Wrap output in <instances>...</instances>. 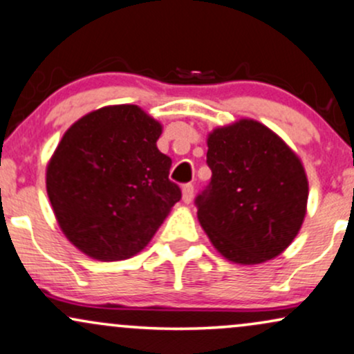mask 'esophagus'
Masks as SVG:
<instances>
[{"label":"esophagus","instance_id":"obj_1","mask_svg":"<svg viewBox=\"0 0 354 354\" xmlns=\"http://www.w3.org/2000/svg\"><path fill=\"white\" fill-rule=\"evenodd\" d=\"M193 196H194V186L193 185H185L183 186V201L186 204H189L193 201Z\"/></svg>","mask_w":354,"mask_h":354}]
</instances>
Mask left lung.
Listing matches in <instances>:
<instances>
[{"instance_id": "8db88e82", "label": "left lung", "mask_w": 354, "mask_h": 354, "mask_svg": "<svg viewBox=\"0 0 354 354\" xmlns=\"http://www.w3.org/2000/svg\"><path fill=\"white\" fill-rule=\"evenodd\" d=\"M211 183L196 198L198 219L227 261L262 263L282 254L306 214L308 180L287 143L242 118L207 136Z\"/></svg>"}]
</instances>
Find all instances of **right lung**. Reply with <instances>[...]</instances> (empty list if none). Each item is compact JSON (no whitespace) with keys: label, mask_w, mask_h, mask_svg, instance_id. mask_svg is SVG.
I'll use <instances>...</instances> for the list:
<instances>
[{"label":"right lung","mask_w":354,"mask_h":354,"mask_svg":"<svg viewBox=\"0 0 354 354\" xmlns=\"http://www.w3.org/2000/svg\"><path fill=\"white\" fill-rule=\"evenodd\" d=\"M160 135V123L136 105L99 109L64 133L46 188L62 232L88 257L138 254L181 199Z\"/></svg>","instance_id":"obj_1"}]
</instances>
